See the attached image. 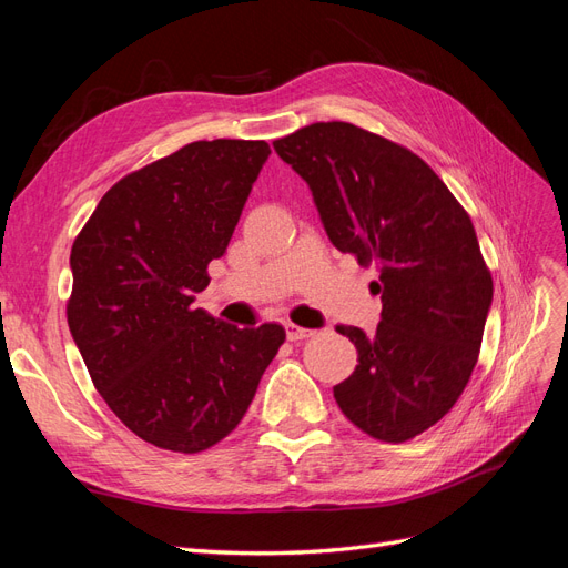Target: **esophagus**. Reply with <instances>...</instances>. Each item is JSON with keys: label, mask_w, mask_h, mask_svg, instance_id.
Here are the masks:
<instances>
[{"label": "esophagus", "mask_w": 568, "mask_h": 568, "mask_svg": "<svg viewBox=\"0 0 568 568\" xmlns=\"http://www.w3.org/2000/svg\"><path fill=\"white\" fill-rule=\"evenodd\" d=\"M307 336H313L311 329H303V326H298V324H286V338L288 341H303Z\"/></svg>", "instance_id": "esophagus-1"}]
</instances>
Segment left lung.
<instances>
[{
    "label": "left lung",
    "instance_id": "8db88e82",
    "mask_svg": "<svg viewBox=\"0 0 568 568\" xmlns=\"http://www.w3.org/2000/svg\"><path fill=\"white\" fill-rule=\"evenodd\" d=\"M272 144L311 184L332 244L379 272L374 336L336 326L359 365L334 398L367 436L412 440L459 400L484 341L493 277L471 217L417 153L353 123H313Z\"/></svg>",
    "mask_w": 568,
    "mask_h": 568
}]
</instances>
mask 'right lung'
I'll use <instances>...</instances> for the list:
<instances>
[{
	"mask_svg": "<svg viewBox=\"0 0 568 568\" xmlns=\"http://www.w3.org/2000/svg\"><path fill=\"white\" fill-rule=\"evenodd\" d=\"M267 156L263 140L186 144L118 180L73 242L75 346L113 415L161 450L230 436L286 338L194 307Z\"/></svg>",
	"mask_w": 568,
	"mask_h": 568,
	"instance_id": "right-lung-1",
	"label": "right lung"
}]
</instances>
